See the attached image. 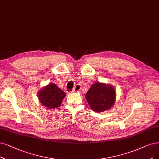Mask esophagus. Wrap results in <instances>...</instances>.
<instances>
[{
	"instance_id": "esophagus-1",
	"label": "esophagus",
	"mask_w": 159,
	"mask_h": 159,
	"mask_svg": "<svg viewBox=\"0 0 159 159\" xmlns=\"http://www.w3.org/2000/svg\"><path fill=\"white\" fill-rule=\"evenodd\" d=\"M80 89H81V86L80 85H76L74 88L72 93H77V92L80 91Z\"/></svg>"
}]
</instances>
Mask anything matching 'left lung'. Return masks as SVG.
Here are the masks:
<instances>
[{"label": "left lung", "mask_w": 159, "mask_h": 159, "mask_svg": "<svg viewBox=\"0 0 159 159\" xmlns=\"http://www.w3.org/2000/svg\"><path fill=\"white\" fill-rule=\"evenodd\" d=\"M116 97V90L112 85L99 82L93 84L85 94L91 108L97 112L110 109L115 103Z\"/></svg>", "instance_id": "left-lung-1"}]
</instances>
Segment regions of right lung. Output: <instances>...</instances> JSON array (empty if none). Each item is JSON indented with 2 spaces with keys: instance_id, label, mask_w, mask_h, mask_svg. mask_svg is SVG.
Masks as SVG:
<instances>
[{
  "instance_id": "obj_1",
  "label": "right lung",
  "mask_w": 159,
  "mask_h": 159,
  "mask_svg": "<svg viewBox=\"0 0 159 159\" xmlns=\"http://www.w3.org/2000/svg\"><path fill=\"white\" fill-rule=\"evenodd\" d=\"M65 96V93L55 84H49L38 93L40 102L48 109H55L60 106Z\"/></svg>"
}]
</instances>
